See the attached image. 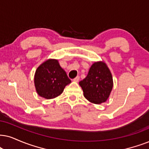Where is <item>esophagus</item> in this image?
Masks as SVG:
<instances>
[{
	"label": "esophagus",
	"instance_id": "1",
	"mask_svg": "<svg viewBox=\"0 0 149 149\" xmlns=\"http://www.w3.org/2000/svg\"><path fill=\"white\" fill-rule=\"evenodd\" d=\"M79 80H80V77L79 76H77L73 79V82H78Z\"/></svg>",
	"mask_w": 149,
	"mask_h": 149
}]
</instances>
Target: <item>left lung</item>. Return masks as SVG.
I'll return each instance as SVG.
<instances>
[{
  "instance_id": "8db88e82",
  "label": "left lung",
  "mask_w": 149,
  "mask_h": 149,
  "mask_svg": "<svg viewBox=\"0 0 149 149\" xmlns=\"http://www.w3.org/2000/svg\"><path fill=\"white\" fill-rule=\"evenodd\" d=\"M85 98L99 104L108 100L113 82L110 69L104 61L95 62L90 67L87 76L79 82Z\"/></svg>"
}]
</instances>
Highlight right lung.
I'll use <instances>...</instances> for the list:
<instances>
[{"mask_svg":"<svg viewBox=\"0 0 149 149\" xmlns=\"http://www.w3.org/2000/svg\"><path fill=\"white\" fill-rule=\"evenodd\" d=\"M71 83L65 71L57 59H48L39 65L34 75V85L38 95L45 99H53L63 93Z\"/></svg>","mask_w":149,"mask_h":149,"instance_id":"add662e5","label":"right lung"}]
</instances>
